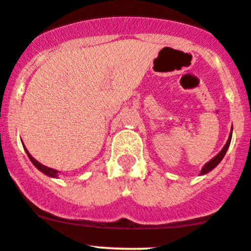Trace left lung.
Segmentation results:
<instances>
[{
	"mask_svg": "<svg viewBox=\"0 0 251 251\" xmlns=\"http://www.w3.org/2000/svg\"><path fill=\"white\" fill-rule=\"evenodd\" d=\"M230 139H232V133H230V135H229V138H228V140H227V143H226V145L223 146V149L222 150L220 151V153H218V155H216L215 157L212 158V160L211 161H209V162L206 163V165L204 166V167H202V170H201V172H200V175H205V173H207V172H210L211 170H213V168L216 167V166L218 165V163L221 162V161H222V158L225 157V155H226V152H227V150H228V148H229V144H230Z\"/></svg>",
	"mask_w": 251,
	"mask_h": 251,
	"instance_id": "1",
	"label": "left lung"
}]
</instances>
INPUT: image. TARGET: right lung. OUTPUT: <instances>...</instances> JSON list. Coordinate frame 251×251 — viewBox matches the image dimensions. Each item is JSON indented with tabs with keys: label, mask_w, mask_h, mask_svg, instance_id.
Segmentation results:
<instances>
[{
	"label": "right lung",
	"mask_w": 251,
	"mask_h": 251,
	"mask_svg": "<svg viewBox=\"0 0 251 251\" xmlns=\"http://www.w3.org/2000/svg\"><path fill=\"white\" fill-rule=\"evenodd\" d=\"M24 149H25V146H24ZM25 151H26V155H28V157L30 158V161H31V162H33V165L35 166V167L38 168V170H40L42 173H45V175L49 176V177H57V173H58V172H57L56 170H52V168L46 167V166L41 165L40 162H38V161H36L35 158H34L33 156H31L30 153L28 152V150H26V149H25Z\"/></svg>",
	"instance_id": "1"
}]
</instances>
